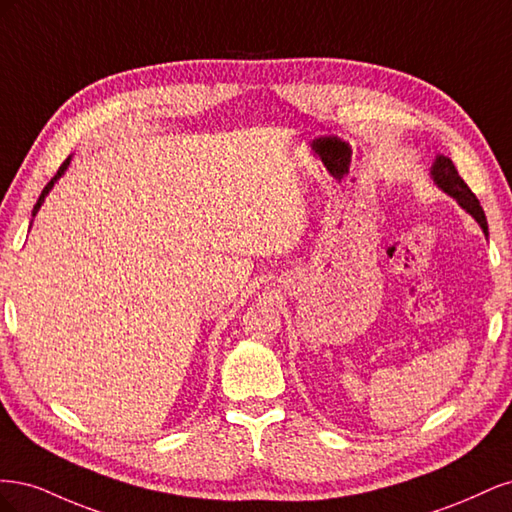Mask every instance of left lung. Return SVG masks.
I'll return each mask as SVG.
<instances>
[{"label":"left lung","mask_w":512,"mask_h":512,"mask_svg":"<svg viewBox=\"0 0 512 512\" xmlns=\"http://www.w3.org/2000/svg\"><path fill=\"white\" fill-rule=\"evenodd\" d=\"M431 177H433V181H436L438 188L442 192H446L448 196H453L457 203L461 205V209H466L472 215V218L478 222V226L483 228L485 235H489L485 211H483V207H480L474 192L468 188V183L459 177L453 160L446 158V156H438L436 162H433V166H431Z\"/></svg>","instance_id":"1"}]
</instances>
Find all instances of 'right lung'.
<instances>
[{"label":"right lung","instance_id":"right-lung-1","mask_svg":"<svg viewBox=\"0 0 512 512\" xmlns=\"http://www.w3.org/2000/svg\"><path fill=\"white\" fill-rule=\"evenodd\" d=\"M70 160H72V158H66V162L59 166V170H57V175H55V177H53V179H51L49 183H46V188L42 190V194H40V198H38V203L34 205V211H32V215H36V213H38V209H40V207H42V203H44V198H46V194H49V192L53 190V185L57 183V179H59L61 175H64V173H66V168L70 166Z\"/></svg>","mask_w":512,"mask_h":512}]
</instances>
